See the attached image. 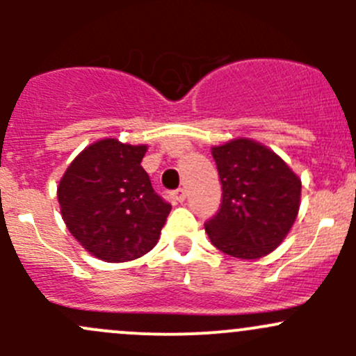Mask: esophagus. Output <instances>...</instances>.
<instances>
[{"label":"esophagus","instance_id":"esophagus-1","mask_svg":"<svg viewBox=\"0 0 356 356\" xmlns=\"http://www.w3.org/2000/svg\"><path fill=\"white\" fill-rule=\"evenodd\" d=\"M172 198L179 201V203H182V201L186 200V189H175V191L172 193Z\"/></svg>","mask_w":356,"mask_h":356}]
</instances>
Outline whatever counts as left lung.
I'll list each match as a JSON object with an SVG mask.
<instances>
[{"instance_id": "8db88e82", "label": "left lung", "mask_w": 356, "mask_h": 356, "mask_svg": "<svg viewBox=\"0 0 356 356\" xmlns=\"http://www.w3.org/2000/svg\"><path fill=\"white\" fill-rule=\"evenodd\" d=\"M222 184L218 213L204 224L211 245L241 260L272 253L301 203V179L277 153L248 138L211 146Z\"/></svg>"}]
</instances>
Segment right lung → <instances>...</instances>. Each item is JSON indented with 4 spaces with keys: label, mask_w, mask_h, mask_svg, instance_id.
I'll list each match as a JSON object with an SVG mask.
<instances>
[{
    "label": "right lung",
    "mask_w": 356,
    "mask_h": 356,
    "mask_svg": "<svg viewBox=\"0 0 356 356\" xmlns=\"http://www.w3.org/2000/svg\"><path fill=\"white\" fill-rule=\"evenodd\" d=\"M148 146L105 138L86 146L60 179L58 203L70 234L92 257L131 261L160 239L170 204L141 167Z\"/></svg>",
    "instance_id": "right-lung-1"
}]
</instances>
